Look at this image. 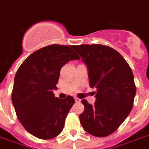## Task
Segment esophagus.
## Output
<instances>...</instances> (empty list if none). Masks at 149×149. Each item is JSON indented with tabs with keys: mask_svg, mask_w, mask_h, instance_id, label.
<instances>
[{
	"mask_svg": "<svg viewBox=\"0 0 149 149\" xmlns=\"http://www.w3.org/2000/svg\"><path fill=\"white\" fill-rule=\"evenodd\" d=\"M75 101H76L77 102H80V101H81V100L79 99V98H75Z\"/></svg>",
	"mask_w": 149,
	"mask_h": 149,
	"instance_id": "esophagus-1",
	"label": "esophagus"
}]
</instances>
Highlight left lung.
Wrapping results in <instances>:
<instances>
[{
  "mask_svg": "<svg viewBox=\"0 0 149 149\" xmlns=\"http://www.w3.org/2000/svg\"><path fill=\"white\" fill-rule=\"evenodd\" d=\"M88 69L93 106L83 100L80 122L86 132L103 137L113 133L130 113L136 95L133 72L122 56L111 47L100 45L73 46Z\"/></svg>",
  "mask_w": 149,
  "mask_h": 149,
  "instance_id": "1",
  "label": "left lung"
}]
</instances>
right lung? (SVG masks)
I'll return each instance as SVG.
<instances>
[{"label":"right lung","mask_w":149,"mask_h":149,"mask_svg":"<svg viewBox=\"0 0 149 149\" xmlns=\"http://www.w3.org/2000/svg\"><path fill=\"white\" fill-rule=\"evenodd\" d=\"M73 46L58 44L36 50L22 63L14 79L12 101L24 129L39 139H52L62 131L67 114L74 104L73 97L61 100L58 89L61 67L79 57Z\"/></svg>","instance_id":"add662e5"}]
</instances>
